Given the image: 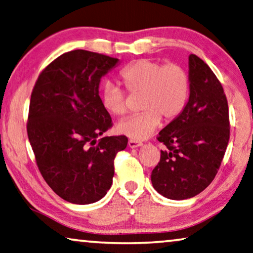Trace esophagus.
<instances>
[{
  "mask_svg": "<svg viewBox=\"0 0 253 253\" xmlns=\"http://www.w3.org/2000/svg\"><path fill=\"white\" fill-rule=\"evenodd\" d=\"M142 145V142H138V141H134V139H129L128 141V146L131 149L134 148H137V146H141Z\"/></svg>",
  "mask_w": 253,
  "mask_h": 253,
  "instance_id": "obj_1",
  "label": "esophagus"
}]
</instances>
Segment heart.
<instances>
[{"instance_id": "1", "label": "heart", "mask_w": 253, "mask_h": 253, "mask_svg": "<svg viewBox=\"0 0 253 253\" xmlns=\"http://www.w3.org/2000/svg\"><path fill=\"white\" fill-rule=\"evenodd\" d=\"M120 78L130 94H142L139 108L143 111L124 119L117 131L134 141H142L153 134L161 119L170 123L182 115L190 97L191 81L187 70L178 63L141 59L123 68ZM101 103L109 114L124 116L128 110L125 90L111 82L101 89Z\"/></svg>"}]
</instances>
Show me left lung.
Segmentation results:
<instances>
[{
    "mask_svg": "<svg viewBox=\"0 0 253 253\" xmlns=\"http://www.w3.org/2000/svg\"><path fill=\"white\" fill-rule=\"evenodd\" d=\"M190 97L186 108L158 135L160 161L151 172L158 193L171 200L193 198L212 182L229 139L228 103L209 66L188 56Z\"/></svg>",
    "mask_w": 253,
    "mask_h": 253,
    "instance_id": "8db88e82",
    "label": "left lung"
}]
</instances>
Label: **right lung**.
<instances>
[{
	"label": "right lung",
	"mask_w": 253,
	"mask_h": 253,
	"mask_svg": "<svg viewBox=\"0 0 253 253\" xmlns=\"http://www.w3.org/2000/svg\"><path fill=\"white\" fill-rule=\"evenodd\" d=\"M117 62L95 52H67L44 68L33 88L30 145L45 182L68 202L102 199L111 187L116 154L127 146L124 135L97 139L112 127L99 85Z\"/></svg>",
	"instance_id": "1"
}]
</instances>
